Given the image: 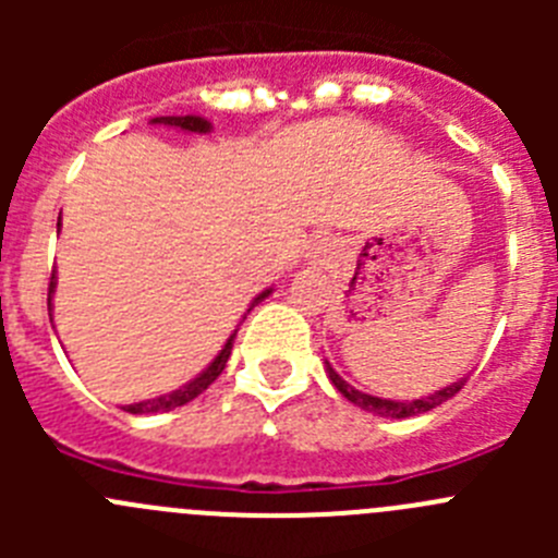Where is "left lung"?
<instances>
[{
    "label": "left lung",
    "mask_w": 558,
    "mask_h": 558,
    "mask_svg": "<svg viewBox=\"0 0 558 558\" xmlns=\"http://www.w3.org/2000/svg\"><path fill=\"white\" fill-rule=\"evenodd\" d=\"M327 374H329V379H332V386L338 388V391L343 393V397H347L349 402L360 405V408H363V411L377 413V416H388V418L418 416V413H427V411H433V408L445 405L447 399L456 397V393L463 388V383H466V379H458V383H452V386H447V388H441V391L430 393V397L405 399V402H393V399H379V397H372V393H363V391H357V388H352L347 383V379L340 377V374L335 372L332 366H329V363H327Z\"/></svg>",
    "instance_id": "8db88e82"
}]
</instances>
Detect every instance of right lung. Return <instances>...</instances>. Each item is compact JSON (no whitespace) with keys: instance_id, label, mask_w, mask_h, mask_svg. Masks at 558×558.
<instances>
[{"instance_id":"right-lung-1","label":"right lung","mask_w":558,"mask_h":558,"mask_svg":"<svg viewBox=\"0 0 558 558\" xmlns=\"http://www.w3.org/2000/svg\"><path fill=\"white\" fill-rule=\"evenodd\" d=\"M153 122H159V125H172V128H181V131H192V133H206L209 131V122L201 120V117H156ZM52 288H56V276L49 279V299H52ZM270 290H265L263 295H256L254 304L251 307H256V304L263 302L265 295H268ZM49 299H47V307H49ZM251 313V310H248ZM236 338V329L234 335H231L229 340H226V347L220 349V354L215 360H211V366L206 368L204 374H198V377L192 379V383H186L184 388H179V391L172 393H165V397L159 399H147V402H136V405H125L128 413H161V411H172V408H181L186 405V402H192V399L198 397V393H204L206 388L215 383V379L220 377V372L226 368V363H229V354H231V343H234Z\"/></svg>"}]
</instances>
